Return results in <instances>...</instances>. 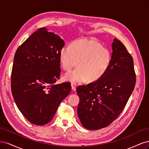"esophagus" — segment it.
I'll return each instance as SVG.
<instances>
[{
	"label": "esophagus",
	"mask_w": 149,
	"mask_h": 149,
	"mask_svg": "<svg viewBox=\"0 0 149 149\" xmlns=\"http://www.w3.org/2000/svg\"><path fill=\"white\" fill-rule=\"evenodd\" d=\"M71 87H72V90L73 91L76 90V87H77V85L74 83H71Z\"/></svg>",
	"instance_id": "esophagus-1"
}]
</instances>
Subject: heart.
<instances>
[{"mask_svg": "<svg viewBox=\"0 0 149 149\" xmlns=\"http://www.w3.org/2000/svg\"><path fill=\"white\" fill-rule=\"evenodd\" d=\"M59 59L62 68L66 71H70L78 63L77 69L65 75L66 80L81 83L88 80L89 82H95L106 74L111 64L112 57L109 51L97 41L81 39L74 41L71 46L62 47Z\"/></svg>", "mask_w": 149, "mask_h": 149, "instance_id": "heart-1", "label": "heart"}]
</instances>
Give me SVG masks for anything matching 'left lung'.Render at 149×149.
Listing matches in <instances>:
<instances>
[{
    "instance_id": "left-lung-1",
    "label": "left lung",
    "mask_w": 149,
    "mask_h": 149,
    "mask_svg": "<svg viewBox=\"0 0 149 149\" xmlns=\"http://www.w3.org/2000/svg\"><path fill=\"white\" fill-rule=\"evenodd\" d=\"M109 68L97 81L80 85L77 114L82 126L98 130L111 124L121 113L136 85L133 59L126 47L114 38Z\"/></svg>"
}]
</instances>
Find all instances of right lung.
Instances as JSON below:
<instances>
[{
    "label": "right lung",
    "instance_id": "obj_1",
    "mask_svg": "<svg viewBox=\"0 0 149 149\" xmlns=\"http://www.w3.org/2000/svg\"><path fill=\"white\" fill-rule=\"evenodd\" d=\"M60 36L41 28L18 47L13 59L11 90L18 108L31 123L42 126L53 118L71 91L70 82L56 84L61 74Z\"/></svg>",
    "mask_w": 149,
    "mask_h": 149
}]
</instances>
